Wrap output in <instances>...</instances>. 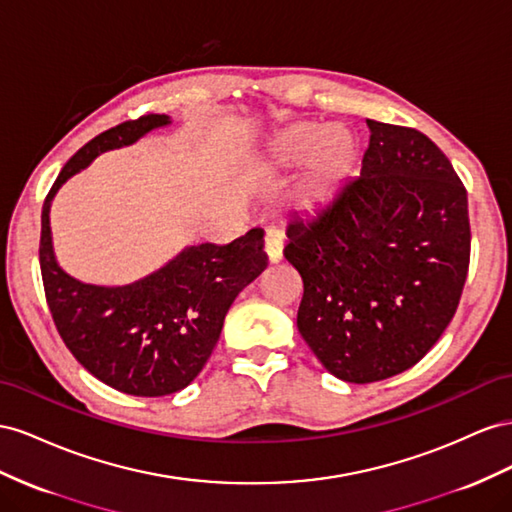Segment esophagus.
Returning <instances> with one entry per match:
<instances>
[{
  "mask_svg": "<svg viewBox=\"0 0 512 512\" xmlns=\"http://www.w3.org/2000/svg\"><path fill=\"white\" fill-rule=\"evenodd\" d=\"M264 248H266V255H268L270 264H279V261L283 259V236H281V231L268 229Z\"/></svg>",
  "mask_w": 512,
  "mask_h": 512,
  "instance_id": "1",
  "label": "esophagus"
}]
</instances>
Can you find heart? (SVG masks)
<instances>
[{"instance_id":"obj_1","label":"heart","mask_w":512,"mask_h":512,"mask_svg":"<svg viewBox=\"0 0 512 512\" xmlns=\"http://www.w3.org/2000/svg\"><path fill=\"white\" fill-rule=\"evenodd\" d=\"M356 158V139L345 126L300 122L281 130L266 154L274 171L296 169L306 163L298 195L306 206L324 201L345 178Z\"/></svg>"}]
</instances>
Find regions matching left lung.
<instances>
[{"label": "left lung", "instance_id": "left-lung-1", "mask_svg": "<svg viewBox=\"0 0 512 512\" xmlns=\"http://www.w3.org/2000/svg\"><path fill=\"white\" fill-rule=\"evenodd\" d=\"M358 178L291 214L285 259L304 283L298 330L349 384L399 375L442 337L470 266L467 193L414 128L367 120Z\"/></svg>", "mask_w": 512, "mask_h": 512}]
</instances>
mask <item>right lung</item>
<instances>
[{"instance_id":"obj_1","label":"right lung","mask_w":512,"mask_h":512,"mask_svg":"<svg viewBox=\"0 0 512 512\" xmlns=\"http://www.w3.org/2000/svg\"><path fill=\"white\" fill-rule=\"evenodd\" d=\"M169 124V115H143L100 133L64 165L42 206L40 270L57 332L96 379L133 397H165L191 384L221 337L229 306L268 266L259 229L225 246H184L126 285L83 283L60 266L51 236L57 191L100 154Z\"/></svg>"}]
</instances>
